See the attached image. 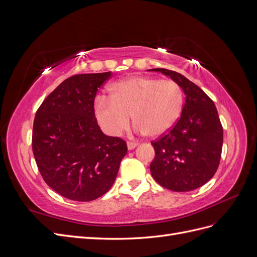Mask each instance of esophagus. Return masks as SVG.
Masks as SVG:
<instances>
[{"instance_id":"34e87169","label":"esophagus","mask_w":257,"mask_h":257,"mask_svg":"<svg viewBox=\"0 0 257 257\" xmlns=\"http://www.w3.org/2000/svg\"><path fill=\"white\" fill-rule=\"evenodd\" d=\"M137 146H138V143H136V142H127V148H128V150L134 149V148L137 147Z\"/></svg>"}]
</instances>
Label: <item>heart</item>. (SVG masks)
<instances>
[{
  "instance_id": "heart-1",
  "label": "heart",
  "mask_w": 257,
  "mask_h": 257,
  "mask_svg": "<svg viewBox=\"0 0 257 257\" xmlns=\"http://www.w3.org/2000/svg\"><path fill=\"white\" fill-rule=\"evenodd\" d=\"M108 92V97H96L94 109L100 125L112 136L128 127L132 115L136 132L160 137L175 125L182 110V90L172 79L128 77L111 84Z\"/></svg>"
}]
</instances>
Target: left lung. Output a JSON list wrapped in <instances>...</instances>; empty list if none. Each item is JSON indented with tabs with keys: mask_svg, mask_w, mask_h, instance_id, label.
<instances>
[{
	"mask_svg": "<svg viewBox=\"0 0 257 257\" xmlns=\"http://www.w3.org/2000/svg\"><path fill=\"white\" fill-rule=\"evenodd\" d=\"M150 71L169 76L185 94L180 118L151 142L155 151L151 175L163 188L175 192L198 189L214 176L221 160L223 127L213 100L181 74L166 68Z\"/></svg>",
	"mask_w": 257,
	"mask_h": 257,
	"instance_id": "8db88e82",
	"label": "left lung"
}]
</instances>
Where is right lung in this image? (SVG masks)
<instances>
[{
  "label": "right lung",
  "instance_id": "add662e5",
  "mask_svg": "<svg viewBox=\"0 0 257 257\" xmlns=\"http://www.w3.org/2000/svg\"><path fill=\"white\" fill-rule=\"evenodd\" d=\"M111 73L74 75L44 99L33 123L38 170L65 198L91 201L109 190L127 152L125 141L106 136L94 112L99 87Z\"/></svg>",
  "mask_w": 257,
  "mask_h": 257
}]
</instances>
